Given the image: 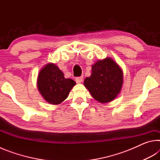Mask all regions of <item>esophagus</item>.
Masks as SVG:
<instances>
[{"instance_id":"34e87169","label":"esophagus","mask_w":160,"mask_h":160,"mask_svg":"<svg viewBox=\"0 0 160 160\" xmlns=\"http://www.w3.org/2000/svg\"><path fill=\"white\" fill-rule=\"evenodd\" d=\"M83 80V77L81 76V77H78L75 78V82H76L77 83H81L82 82Z\"/></svg>"}]
</instances>
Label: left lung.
Wrapping results in <instances>:
<instances>
[{"label": "left lung", "instance_id": "1", "mask_svg": "<svg viewBox=\"0 0 160 160\" xmlns=\"http://www.w3.org/2000/svg\"><path fill=\"white\" fill-rule=\"evenodd\" d=\"M123 83V70L110 57L96 61L92 66L91 75L84 80L91 95L101 104L113 101L120 94Z\"/></svg>", "mask_w": 160, "mask_h": 160}]
</instances>
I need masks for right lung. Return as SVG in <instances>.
Masks as SVG:
<instances>
[{
  "mask_svg": "<svg viewBox=\"0 0 160 160\" xmlns=\"http://www.w3.org/2000/svg\"><path fill=\"white\" fill-rule=\"evenodd\" d=\"M76 82L64 74L55 63H48L40 70L37 85L43 98L48 103L58 105L66 99Z\"/></svg>",
  "mask_w": 160,
  "mask_h": 160,
  "instance_id": "add662e5",
  "label": "right lung"
}]
</instances>
